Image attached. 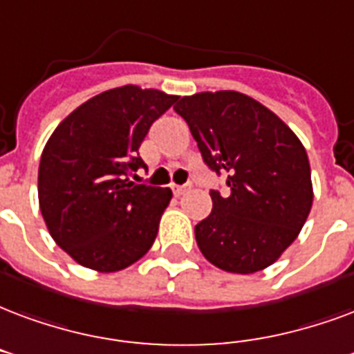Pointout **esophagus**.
<instances>
[{
  "label": "esophagus",
  "mask_w": 354,
  "mask_h": 354,
  "mask_svg": "<svg viewBox=\"0 0 354 354\" xmlns=\"http://www.w3.org/2000/svg\"><path fill=\"white\" fill-rule=\"evenodd\" d=\"M191 189V184H185V185H172V191H174V195L180 197V195H184L185 191Z\"/></svg>",
  "instance_id": "34e87169"
}]
</instances>
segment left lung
Returning <instances> with one entry per match:
<instances>
[{"mask_svg":"<svg viewBox=\"0 0 354 354\" xmlns=\"http://www.w3.org/2000/svg\"><path fill=\"white\" fill-rule=\"evenodd\" d=\"M174 111L189 125L206 167L227 174L229 193L210 189V216L195 225L198 250L232 274L276 263L313 203L302 142L274 112L238 91L182 97Z\"/></svg>","mask_w":354,"mask_h":354,"instance_id":"obj_1","label":"left lung"}]
</instances>
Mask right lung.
<instances>
[{
	"instance_id": "obj_1",
	"label": "right lung",
	"mask_w": 354,
	"mask_h": 354,
	"mask_svg": "<svg viewBox=\"0 0 354 354\" xmlns=\"http://www.w3.org/2000/svg\"><path fill=\"white\" fill-rule=\"evenodd\" d=\"M176 95L122 86L91 97L52 133L39 165V204L52 238L78 264L118 272L142 257L169 187L135 184L138 148Z\"/></svg>"
}]
</instances>
